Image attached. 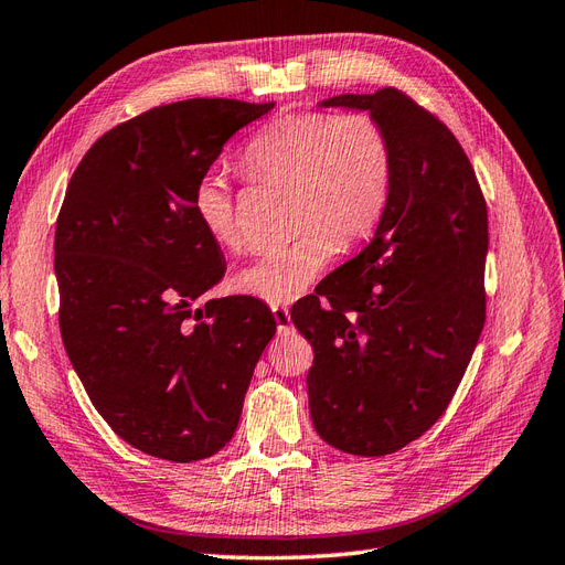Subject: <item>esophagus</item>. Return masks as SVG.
I'll list each match as a JSON object with an SVG mask.
<instances>
[{"label":"esophagus","instance_id":"34e87169","mask_svg":"<svg viewBox=\"0 0 565 565\" xmlns=\"http://www.w3.org/2000/svg\"><path fill=\"white\" fill-rule=\"evenodd\" d=\"M271 315H274V320H277L279 331H286L288 327H291V312H288L286 308L274 306V308H271Z\"/></svg>","mask_w":565,"mask_h":565}]
</instances>
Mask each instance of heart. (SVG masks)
Returning <instances> with one entry per match:
<instances>
[{
  "instance_id": "b5f03b06",
  "label": "heart",
  "mask_w": 565,
  "mask_h": 565,
  "mask_svg": "<svg viewBox=\"0 0 565 565\" xmlns=\"http://www.w3.org/2000/svg\"><path fill=\"white\" fill-rule=\"evenodd\" d=\"M241 167L257 181L294 185V224L300 234L253 259L231 277V288L269 306L308 291L341 250L377 228L394 181L386 128L367 111H298L269 121L243 148ZM193 214L220 248H238L236 200L220 173L193 188Z\"/></svg>"
}]
</instances>
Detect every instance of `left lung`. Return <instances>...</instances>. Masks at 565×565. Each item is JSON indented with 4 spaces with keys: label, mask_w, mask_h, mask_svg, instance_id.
<instances>
[{
    "label": "left lung",
    "mask_w": 565,
    "mask_h": 565,
    "mask_svg": "<svg viewBox=\"0 0 565 565\" xmlns=\"http://www.w3.org/2000/svg\"><path fill=\"white\" fill-rule=\"evenodd\" d=\"M320 107L372 114L392 140L394 181L374 238L291 320L315 351L317 434L343 454L386 456L439 420L482 334L487 205L456 136L408 95L349 93Z\"/></svg>",
    "instance_id": "left-lung-1"
}]
</instances>
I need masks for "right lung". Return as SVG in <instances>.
Segmentation results:
<instances>
[{
    "label": "right lung",
    "instance_id": "add662e5",
    "mask_svg": "<svg viewBox=\"0 0 565 565\" xmlns=\"http://www.w3.org/2000/svg\"><path fill=\"white\" fill-rule=\"evenodd\" d=\"M271 107H154L99 138L68 181L54 236L64 349L97 413L148 456L191 462L224 448L277 331L250 296L193 308L226 269L195 220L193 188Z\"/></svg>",
    "mask_w": 565,
    "mask_h": 565
}]
</instances>
